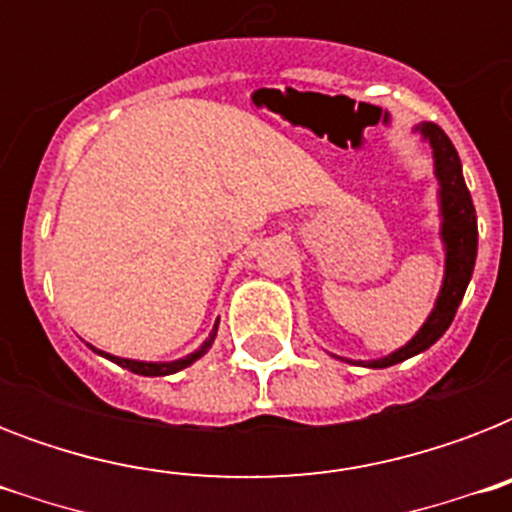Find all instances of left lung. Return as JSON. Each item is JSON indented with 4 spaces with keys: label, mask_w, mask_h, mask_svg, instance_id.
Masks as SVG:
<instances>
[{
    "label": "left lung",
    "mask_w": 512,
    "mask_h": 512,
    "mask_svg": "<svg viewBox=\"0 0 512 512\" xmlns=\"http://www.w3.org/2000/svg\"><path fill=\"white\" fill-rule=\"evenodd\" d=\"M417 130L430 140L433 146V159H436V177L441 185V215H444V225H441V236L446 244V276L438 303L430 313V319L422 324V329L412 337V342H406L404 348L390 353L377 361H366V366L372 369H385L398 361L417 356L422 350H428L438 337L444 335L449 324L454 321V313L460 308L468 281L473 276V265H476L478 252V225H476V207L470 199L468 185L462 177V164L457 156V148L452 146V140L446 138V132L433 122L420 124Z\"/></svg>",
    "instance_id": "left-lung-1"
}]
</instances>
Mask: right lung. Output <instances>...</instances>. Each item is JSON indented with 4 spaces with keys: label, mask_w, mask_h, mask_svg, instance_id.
Masks as SVG:
<instances>
[{
    "label": "right lung",
    "mask_w": 512,
    "mask_h": 512,
    "mask_svg": "<svg viewBox=\"0 0 512 512\" xmlns=\"http://www.w3.org/2000/svg\"><path fill=\"white\" fill-rule=\"evenodd\" d=\"M215 335H217V324L215 329H212V335L207 337V342L201 345L196 353H191V356L185 358H177V361H170V364H148V361H132V358H116V356H108V353H103V350H98V353H103V356H108L111 361H116L119 366H124V369H130V372L135 374H143V377H164V374H175L180 372V369H185V366H191L196 358H201L204 353H207L209 348H212V342H215ZM95 350V348H92Z\"/></svg>",
    "instance_id": "right-lung-1"
}]
</instances>
